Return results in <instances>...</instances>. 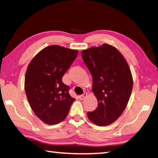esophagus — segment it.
<instances>
[{
    "instance_id": "esophagus-1",
    "label": "esophagus",
    "mask_w": 158,
    "mask_h": 158,
    "mask_svg": "<svg viewBox=\"0 0 158 158\" xmlns=\"http://www.w3.org/2000/svg\"><path fill=\"white\" fill-rule=\"evenodd\" d=\"M86 95H87L86 93H84V94L79 95V96H78V98H79V99L80 100H84V99L85 97H86Z\"/></svg>"
}]
</instances>
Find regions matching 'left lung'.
I'll list each match as a JSON object with an SVG mask.
<instances>
[{
    "label": "left lung",
    "instance_id": "1",
    "mask_svg": "<svg viewBox=\"0 0 158 158\" xmlns=\"http://www.w3.org/2000/svg\"><path fill=\"white\" fill-rule=\"evenodd\" d=\"M93 77V92L98 105L88 117L99 126L111 124L127 105L132 90V77L126 60L116 48L104 44L81 52Z\"/></svg>",
    "mask_w": 158,
    "mask_h": 158
}]
</instances>
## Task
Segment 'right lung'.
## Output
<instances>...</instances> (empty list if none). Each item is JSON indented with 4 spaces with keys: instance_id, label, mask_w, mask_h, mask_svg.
I'll return each instance as SVG.
<instances>
[{
    "instance_id": "right-lung-1",
    "label": "right lung",
    "mask_w": 158,
    "mask_h": 158,
    "mask_svg": "<svg viewBox=\"0 0 158 158\" xmlns=\"http://www.w3.org/2000/svg\"><path fill=\"white\" fill-rule=\"evenodd\" d=\"M77 54V50L52 45L37 53L28 66L26 94L35 114L45 123L62 122L74 102L62 78Z\"/></svg>"
}]
</instances>
